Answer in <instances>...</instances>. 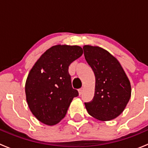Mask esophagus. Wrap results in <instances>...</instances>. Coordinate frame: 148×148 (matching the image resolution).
<instances>
[{"instance_id":"34e87169","label":"esophagus","mask_w":148,"mask_h":148,"mask_svg":"<svg viewBox=\"0 0 148 148\" xmlns=\"http://www.w3.org/2000/svg\"><path fill=\"white\" fill-rule=\"evenodd\" d=\"M83 90H84V88H83V87L80 88V89H79V95H81L82 94V92H83Z\"/></svg>"}]
</instances>
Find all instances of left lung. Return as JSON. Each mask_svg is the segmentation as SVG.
Returning <instances> with one entry per match:
<instances>
[{
  "instance_id": "obj_1",
  "label": "left lung",
  "mask_w": 148,
  "mask_h": 148,
  "mask_svg": "<svg viewBox=\"0 0 148 148\" xmlns=\"http://www.w3.org/2000/svg\"><path fill=\"white\" fill-rule=\"evenodd\" d=\"M84 54L95 75V96L85 102L88 113L101 121L113 120L123 112L131 96V86L120 62L107 51L84 46Z\"/></svg>"
}]
</instances>
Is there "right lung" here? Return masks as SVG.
Masks as SVG:
<instances>
[{
    "mask_svg": "<svg viewBox=\"0 0 148 148\" xmlns=\"http://www.w3.org/2000/svg\"><path fill=\"white\" fill-rule=\"evenodd\" d=\"M79 46L57 45L46 51L30 71L26 82V101L40 122L54 125L65 117L73 98L69 66L82 55Z\"/></svg>",
    "mask_w": 148,
    "mask_h": 148,
    "instance_id": "add662e5",
    "label": "right lung"
}]
</instances>
